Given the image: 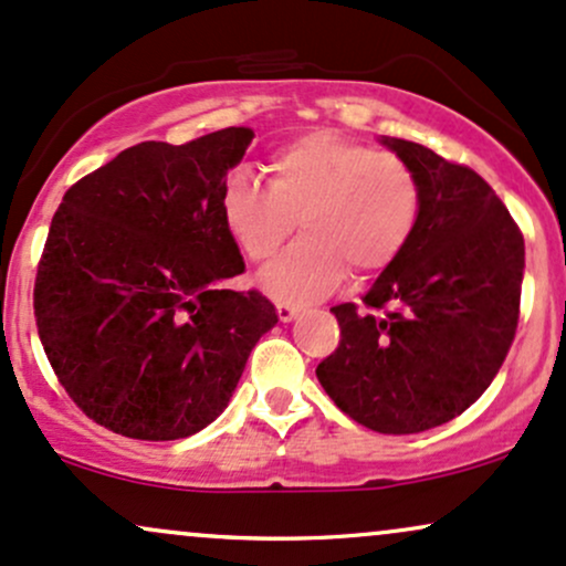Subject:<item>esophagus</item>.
I'll return each mask as SVG.
<instances>
[{"label":"esophagus","mask_w":566,"mask_h":566,"mask_svg":"<svg viewBox=\"0 0 566 566\" xmlns=\"http://www.w3.org/2000/svg\"><path fill=\"white\" fill-rule=\"evenodd\" d=\"M276 314H279V322L290 324L297 316V308H295V305H290V303H276Z\"/></svg>","instance_id":"esophagus-1"}]
</instances>
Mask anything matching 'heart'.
<instances>
[{"instance_id": "b5f03b06", "label": "heart", "mask_w": 566, "mask_h": 566, "mask_svg": "<svg viewBox=\"0 0 566 566\" xmlns=\"http://www.w3.org/2000/svg\"><path fill=\"white\" fill-rule=\"evenodd\" d=\"M269 188L237 172L220 191V218L244 258H274L301 223L303 239L261 271L282 303H316L346 269L378 274L405 252L423 212V186L405 159L316 129L284 143L265 165Z\"/></svg>"}]
</instances>
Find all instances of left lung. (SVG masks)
Returning <instances> with one entry per match:
<instances>
[{
	"instance_id": "8db88e82",
	"label": "left lung",
	"mask_w": 566,
	"mask_h": 566,
	"mask_svg": "<svg viewBox=\"0 0 566 566\" xmlns=\"http://www.w3.org/2000/svg\"><path fill=\"white\" fill-rule=\"evenodd\" d=\"M423 186L415 237L361 297L335 305L340 346L316 367L329 399L378 433H420L490 388L518 322L524 237L482 175L380 138Z\"/></svg>"
}]
</instances>
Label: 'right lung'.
I'll use <instances>...</instances> for the list:
<instances>
[{
    "label": "right lung",
    "instance_id": "add662e5",
    "mask_svg": "<svg viewBox=\"0 0 566 566\" xmlns=\"http://www.w3.org/2000/svg\"><path fill=\"white\" fill-rule=\"evenodd\" d=\"M255 133L146 140L74 184L34 284L44 354L76 407L108 431L172 441L229 407L250 350L279 322L220 218L226 175Z\"/></svg>",
    "mask_w": 566,
    "mask_h": 566
}]
</instances>
